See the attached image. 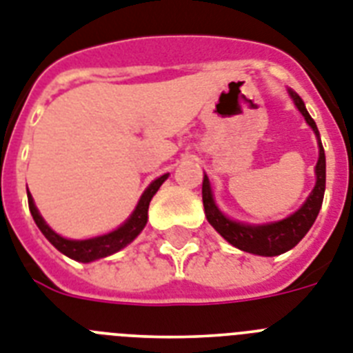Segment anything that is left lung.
Returning a JSON list of instances; mask_svg holds the SVG:
<instances>
[{
    "label": "left lung",
    "instance_id": "obj_1",
    "mask_svg": "<svg viewBox=\"0 0 353 353\" xmlns=\"http://www.w3.org/2000/svg\"><path fill=\"white\" fill-rule=\"evenodd\" d=\"M288 96L292 97L297 110L303 114L308 127L314 130L317 137V147H319V159H317L316 165V186L310 192V196L306 197V201L294 214H290L285 219H279V221L263 223V225L234 221L219 210V206L216 205V199H214V192H212L208 176L205 174V177H203V206H205V216L208 223L232 246H236L243 252H248V254H256V256L274 257L292 250L306 236V232L312 228L321 210V205H323V197H325L326 159L319 130H317L316 121L312 119V116L306 110L299 94L288 88Z\"/></svg>",
    "mask_w": 353,
    "mask_h": 353
}]
</instances>
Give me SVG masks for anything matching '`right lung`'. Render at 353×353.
Instances as JSON below:
<instances>
[{
	"mask_svg": "<svg viewBox=\"0 0 353 353\" xmlns=\"http://www.w3.org/2000/svg\"><path fill=\"white\" fill-rule=\"evenodd\" d=\"M168 179V174H163L157 179L150 183L147 186V190L143 192L139 201H137L136 208L130 214L127 221L119 225L116 230L108 232V234H103V236L90 237V239H67V237L59 236L57 232H54L50 226L47 225V221L43 219L39 210H37L36 203H34L30 192H27L28 196V208H30V214H32L34 221H36L37 228L41 230V234L47 237L48 241L56 246L57 250L65 254L67 257L74 261H79V263H92V261L103 259V257H108L112 254H116L121 248H125L127 245H130L134 239H136L141 230L145 228L148 221V205H150L152 197L156 196V192L159 190V186Z\"/></svg>",
	"mask_w": 353,
	"mask_h": 353,
	"instance_id": "1",
	"label": "right lung"
}]
</instances>
